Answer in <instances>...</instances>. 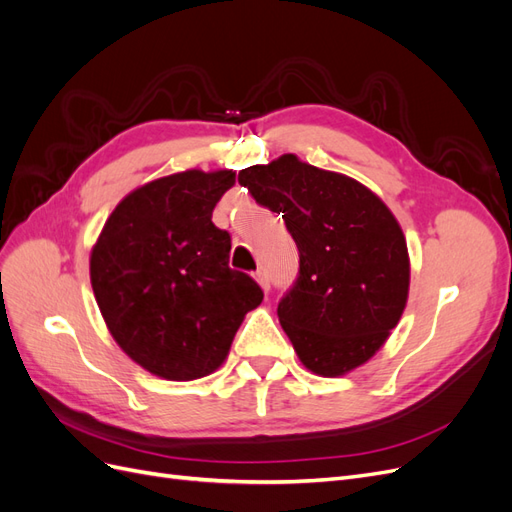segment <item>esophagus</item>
<instances>
[{
	"label": "esophagus",
	"instance_id": "obj_1",
	"mask_svg": "<svg viewBox=\"0 0 512 512\" xmlns=\"http://www.w3.org/2000/svg\"><path fill=\"white\" fill-rule=\"evenodd\" d=\"M254 277H256V282L260 284V288H262V290H265V292H269V290H271V282H269V275H267V271H262V269H260V271H256V275H254Z\"/></svg>",
	"mask_w": 512,
	"mask_h": 512
}]
</instances>
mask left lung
I'll use <instances>...</instances> for the list:
<instances>
[{
	"mask_svg": "<svg viewBox=\"0 0 512 512\" xmlns=\"http://www.w3.org/2000/svg\"><path fill=\"white\" fill-rule=\"evenodd\" d=\"M239 183L282 213L299 247V277L277 316L301 363L324 378L367 363L408 303L410 256L391 209L363 183L294 153L243 168Z\"/></svg>",
	"mask_w": 512,
	"mask_h": 512,
	"instance_id": "obj_1",
	"label": "left lung"
}]
</instances>
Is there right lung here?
<instances>
[{
    "label": "right lung",
    "mask_w": 512,
    "mask_h": 512,
    "mask_svg": "<svg viewBox=\"0 0 512 512\" xmlns=\"http://www.w3.org/2000/svg\"><path fill=\"white\" fill-rule=\"evenodd\" d=\"M232 170H183L132 190L89 256L108 331L149 374L188 382L213 374L247 312L262 301L250 275L228 267L230 235L211 222Z\"/></svg>",
    "instance_id": "obj_1"
}]
</instances>
